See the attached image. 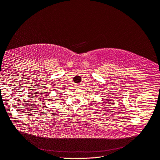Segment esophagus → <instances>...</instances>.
Returning a JSON list of instances; mask_svg holds the SVG:
<instances>
[{"instance_id": "34e87169", "label": "esophagus", "mask_w": 160, "mask_h": 160, "mask_svg": "<svg viewBox=\"0 0 160 160\" xmlns=\"http://www.w3.org/2000/svg\"><path fill=\"white\" fill-rule=\"evenodd\" d=\"M77 86L78 88H79V87H80V85H77V86Z\"/></svg>"}]
</instances>
